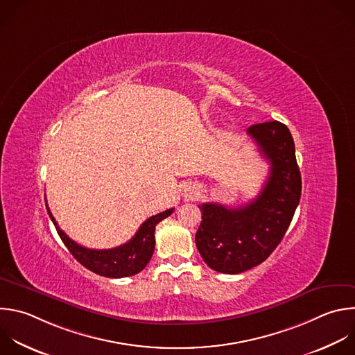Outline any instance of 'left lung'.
<instances>
[{
    "label": "left lung",
    "instance_id": "left-lung-1",
    "mask_svg": "<svg viewBox=\"0 0 355 355\" xmlns=\"http://www.w3.org/2000/svg\"><path fill=\"white\" fill-rule=\"evenodd\" d=\"M247 134L257 142L270 170L261 193L240 207L202 203L196 248L216 272L237 275L269 258L283 240L301 198V174L290 130L269 121Z\"/></svg>",
    "mask_w": 355,
    "mask_h": 355
}]
</instances>
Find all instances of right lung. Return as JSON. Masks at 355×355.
I'll return each mask as SVG.
<instances>
[{"mask_svg": "<svg viewBox=\"0 0 355 355\" xmlns=\"http://www.w3.org/2000/svg\"><path fill=\"white\" fill-rule=\"evenodd\" d=\"M47 211L57 228L60 239L80 265H83L86 269L96 275L110 279H120L134 276L146 268L155 251L156 225L163 218L168 217L174 211V209L171 207L149 217L146 221L142 223L137 234L128 243L111 250H89L76 244L58 227V223L51 214L49 206Z\"/></svg>", "mask_w": 355, "mask_h": 355, "instance_id": "add662e5", "label": "right lung"}]
</instances>
